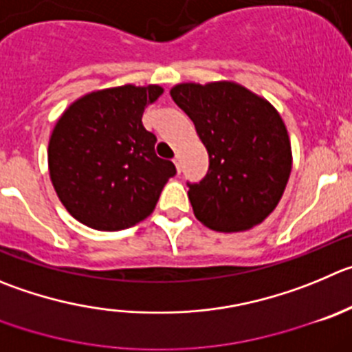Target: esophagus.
Listing matches in <instances>:
<instances>
[{
	"instance_id": "34e87169",
	"label": "esophagus",
	"mask_w": 352,
	"mask_h": 352,
	"mask_svg": "<svg viewBox=\"0 0 352 352\" xmlns=\"http://www.w3.org/2000/svg\"><path fill=\"white\" fill-rule=\"evenodd\" d=\"M173 163H175V168H177V172H179V173H180V157H179V156H177V157H175V160H173Z\"/></svg>"
}]
</instances>
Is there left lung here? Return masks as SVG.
Returning <instances> with one entry per match:
<instances>
[{
  "instance_id": "8db88e82",
  "label": "left lung",
  "mask_w": 352,
  "mask_h": 352,
  "mask_svg": "<svg viewBox=\"0 0 352 352\" xmlns=\"http://www.w3.org/2000/svg\"><path fill=\"white\" fill-rule=\"evenodd\" d=\"M173 102L191 118L210 166L189 186L196 219L221 232L261 224L278 206L292 172V147L280 113L232 81L180 83Z\"/></svg>"
}]
</instances>
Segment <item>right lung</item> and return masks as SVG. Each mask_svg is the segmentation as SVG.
Returning <instances> with one entry per match:
<instances>
[{
    "label": "right lung",
    "instance_id": "1",
    "mask_svg": "<svg viewBox=\"0 0 352 352\" xmlns=\"http://www.w3.org/2000/svg\"><path fill=\"white\" fill-rule=\"evenodd\" d=\"M157 85H123L83 95L64 111L48 144V170L58 199L76 221L121 231L153 213L175 165L154 153L156 135L142 114Z\"/></svg>",
    "mask_w": 352,
    "mask_h": 352
}]
</instances>
